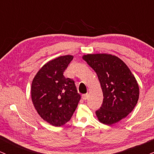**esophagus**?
Returning <instances> with one entry per match:
<instances>
[{"label": "esophagus", "instance_id": "obj_1", "mask_svg": "<svg viewBox=\"0 0 154 154\" xmlns=\"http://www.w3.org/2000/svg\"><path fill=\"white\" fill-rule=\"evenodd\" d=\"M88 94H83L82 96H81V98L84 99V100H86V99H88Z\"/></svg>", "mask_w": 154, "mask_h": 154}]
</instances>
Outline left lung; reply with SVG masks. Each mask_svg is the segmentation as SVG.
<instances>
[{"label":"left lung","mask_w":154,"mask_h":154,"mask_svg":"<svg viewBox=\"0 0 154 154\" xmlns=\"http://www.w3.org/2000/svg\"><path fill=\"white\" fill-rule=\"evenodd\" d=\"M82 58L94 70L103 92V102L96 112L100 122L111 125L133 111L139 99V86L131 70L118 57L107 53L87 54Z\"/></svg>","instance_id":"8db88e82"}]
</instances>
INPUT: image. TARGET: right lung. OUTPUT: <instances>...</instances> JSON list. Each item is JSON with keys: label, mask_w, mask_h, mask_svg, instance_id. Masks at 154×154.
I'll return each instance as SVG.
<instances>
[{"label": "right lung", "mask_w": 154, "mask_h": 154, "mask_svg": "<svg viewBox=\"0 0 154 154\" xmlns=\"http://www.w3.org/2000/svg\"><path fill=\"white\" fill-rule=\"evenodd\" d=\"M73 55L60 56L48 61L38 70L31 87L33 105L42 118L51 125L60 127L71 118L81 99L74 81L63 72Z\"/></svg>", "instance_id": "1"}]
</instances>
